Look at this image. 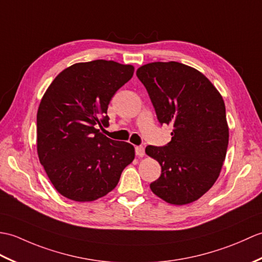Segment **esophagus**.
Instances as JSON below:
<instances>
[{"label":"esophagus","mask_w":262,"mask_h":262,"mask_svg":"<svg viewBox=\"0 0 262 262\" xmlns=\"http://www.w3.org/2000/svg\"><path fill=\"white\" fill-rule=\"evenodd\" d=\"M136 155L138 157H143L144 156V148L142 146H137L136 147Z\"/></svg>","instance_id":"obj_1"}]
</instances>
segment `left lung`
<instances>
[{
  "mask_svg": "<svg viewBox=\"0 0 262 262\" xmlns=\"http://www.w3.org/2000/svg\"><path fill=\"white\" fill-rule=\"evenodd\" d=\"M137 76L160 123L173 127L167 146L146 148L161 166L150 188L169 204H189L216 182L225 160L229 125L223 97L201 72L177 61L147 63Z\"/></svg>",
  "mask_w": 262,
  "mask_h": 262,
  "instance_id": "1",
  "label": "left lung"
}]
</instances>
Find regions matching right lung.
<instances>
[{
	"label": "right lung",
	"instance_id": "obj_1",
	"mask_svg": "<svg viewBox=\"0 0 262 262\" xmlns=\"http://www.w3.org/2000/svg\"><path fill=\"white\" fill-rule=\"evenodd\" d=\"M135 67L113 60L77 62L63 69L43 94L37 113V151L57 191L92 202L118 185L135 147L104 136L110 101Z\"/></svg>",
	"mask_w": 262,
	"mask_h": 262
}]
</instances>
